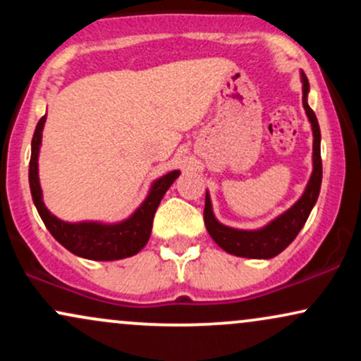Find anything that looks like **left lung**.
<instances>
[{"label":"left lung","instance_id":"left-lung-1","mask_svg":"<svg viewBox=\"0 0 361 361\" xmlns=\"http://www.w3.org/2000/svg\"><path fill=\"white\" fill-rule=\"evenodd\" d=\"M302 103H304L305 114L312 123L314 132V171L310 176L307 188L295 205L290 207L285 214H281L279 219L268 224L267 227L258 231H238L231 227L222 226L221 222L215 221L212 214V205H210L209 193L205 195V209H204V221L205 227L209 231L210 238L214 239L224 251L231 255L243 256V258H255V259H268L273 256L280 255L285 247L288 246L300 229L307 221L310 210L316 204L321 190L322 181V161H321V130H319L317 117L312 109L307 105V93H309V81L307 76L302 73Z\"/></svg>","mask_w":361,"mask_h":361}]
</instances>
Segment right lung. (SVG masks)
Wrapping results in <instances>:
<instances>
[{
  "instance_id": "obj_1",
  "label": "right lung",
  "mask_w": 361,
  "mask_h": 361,
  "mask_svg": "<svg viewBox=\"0 0 361 361\" xmlns=\"http://www.w3.org/2000/svg\"><path fill=\"white\" fill-rule=\"evenodd\" d=\"M45 123V115L37 123L34 139H32V156L30 168H28V181H30V192L34 204L39 210L40 219H42L49 233L54 235L57 243H61L66 250L73 255L81 256L86 259L94 261H111L122 259L127 256L135 255L146 246L151 235L152 219H154L156 209L159 205L161 198L164 197L166 190L176 180L180 171H171L168 175L154 181L151 192L144 204L135 210L132 217L127 221L115 224V226H103L97 222H80L68 224L59 221L56 215H52L45 209L42 202V190L39 185V147L42 142V128Z\"/></svg>"
}]
</instances>
